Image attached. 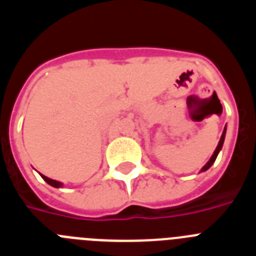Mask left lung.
<instances>
[{
	"label": "left lung",
	"mask_w": 256,
	"mask_h": 256,
	"mask_svg": "<svg viewBox=\"0 0 256 256\" xmlns=\"http://www.w3.org/2000/svg\"><path fill=\"white\" fill-rule=\"evenodd\" d=\"M224 137H226V128H224V130H223V133H222V137H220V140H219V144H218V146H216V151H214V154H212V158H210L209 162H208L206 164L204 165V168L201 169V172L208 170V169H209L210 166H212V165L214 164V162H216V156H218L219 151H220L222 146H223V142H224Z\"/></svg>",
	"instance_id": "1"
}]
</instances>
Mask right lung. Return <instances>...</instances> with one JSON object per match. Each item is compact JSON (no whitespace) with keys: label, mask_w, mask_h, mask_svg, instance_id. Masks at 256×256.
Listing matches in <instances>:
<instances>
[{"label":"right lung","mask_w":256,"mask_h":256,"mask_svg":"<svg viewBox=\"0 0 256 256\" xmlns=\"http://www.w3.org/2000/svg\"><path fill=\"white\" fill-rule=\"evenodd\" d=\"M40 177L44 178V180H46V182L48 183V184H51L52 187H56V188H58V187L62 186V183H61V182H58V180H51V178H47L46 176H44V174H40Z\"/></svg>","instance_id":"obj_1"}]
</instances>
